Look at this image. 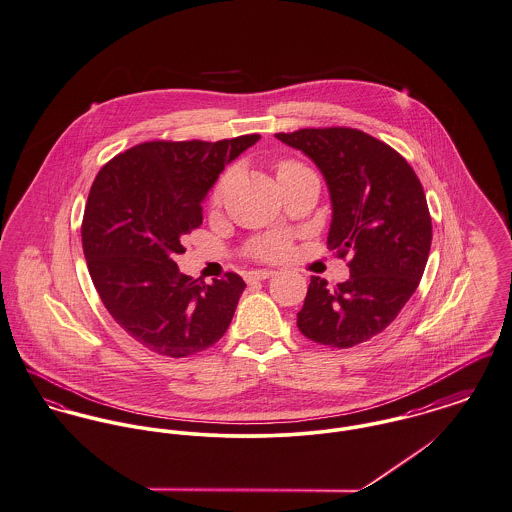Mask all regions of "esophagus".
<instances>
[{
  "label": "esophagus",
  "instance_id": "1",
  "mask_svg": "<svg viewBox=\"0 0 512 512\" xmlns=\"http://www.w3.org/2000/svg\"><path fill=\"white\" fill-rule=\"evenodd\" d=\"M272 276H276V270H256V272H250L248 274V279L252 281V279H268L272 278Z\"/></svg>",
  "mask_w": 512,
  "mask_h": 512
}]
</instances>
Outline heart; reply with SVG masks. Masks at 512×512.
Returning <instances> with one entry per match:
<instances>
[{"instance_id": "1", "label": "heart", "mask_w": 512, "mask_h": 512, "mask_svg": "<svg viewBox=\"0 0 512 512\" xmlns=\"http://www.w3.org/2000/svg\"><path fill=\"white\" fill-rule=\"evenodd\" d=\"M301 168H303V166H299L297 162H289V160H287V162H281V164H279L278 174L301 170ZM225 184H227V178H223V180L217 184V187H215V193H213L215 201L221 199ZM287 248H289V244H287V240H285L283 236H268V238H262V240H258V242L254 244V254H256L258 258H264V260H278L281 256H285Z\"/></svg>"}]
</instances>
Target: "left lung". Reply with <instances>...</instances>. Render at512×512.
<instances>
[{
    "label": "left lung",
    "mask_w": 512,
    "mask_h": 512,
    "mask_svg": "<svg viewBox=\"0 0 512 512\" xmlns=\"http://www.w3.org/2000/svg\"><path fill=\"white\" fill-rule=\"evenodd\" d=\"M325 176L332 221L328 246L350 256V278L336 287L313 276L299 330L330 348L370 340L395 321L417 291L432 242L419 178L389 144L346 127L278 133Z\"/></svg>",
    "instance_id": "8db88e82"
}]
</instances>
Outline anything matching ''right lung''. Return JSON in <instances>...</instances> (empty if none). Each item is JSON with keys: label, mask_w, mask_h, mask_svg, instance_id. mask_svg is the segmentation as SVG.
I'll return each instance as SVG.
<instances>
[{"label": "right lung", "mask_w": 512, "mask_h": 512, "mask_svg": "<svg viewBox=\"0 0 512 512\" xmlns=\"http://www.w3.org/2000/svg\"><path fill=\"white\" fill-rule=\"evenodd\" d=\"M258 139L142 142L93 180L82 221L93 285L109 315L160 356L203 352L233 321L242 278L229 272L205 283L180 274L174 258L186 252L184 236L203 223L207 191Z\"/></svg>", "instance_id": "obj_1"}]
</instances>
